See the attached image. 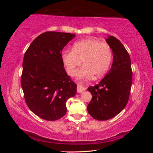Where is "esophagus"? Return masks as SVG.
Returning <instances> with one entry per match:
<instances>
[{
    "instance_id": "34e87169",
    "label": "esophagus",
    "mask_w": 153,
    "mask_h": 153,
    "mask_svg": "<svg viewBox=\"0 0 153 153\" xmlns=\"http://www.w3.org/2000/svg\"><path fill=\"white\" fill-rule=\"evenodd\" d=\"M86 90V88L83 87L81 85H77V92L78 93H81L83 91H84V90Z\"/></svg>"
}]
</instances>
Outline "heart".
<instances>
[{
  "label": "heart",
  "mask_w": 153,
  "mask_h": 153,
  "mask_svg": "<svg viewBox=\"0 0 153 153\" xmlns=\"http://www.w3.org/2000/svg\"><path fill=\"white\" fill-rule=\"evenodd\" d=\"M110 46L94 38H86L74 44L72 51L65 50L61 58L67 73L74 76L83 61L84 66L78 73L79 79L100 77L107 73L112 61Z\"/></svg>",
  "instance_id": "b5f03b06"
}]
</instances>
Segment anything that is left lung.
Here are the masks:
<instances>
[{
	"label": "left lung",
	"instance_id": "1",
	"mask_svg": "<svg viewBox=\"0 0 153 153\" xmlns=\"http://www.w3.org/2000/svg\"><path fill=\"white\" fill-rule=\"evenodd\" d=\"M106 41L113 52V63L108 73L98 84L90 86L92 100L88 112L95 120L105 121L118 115L128 103L132 82L129 55L120 40L112 36Z\"/></svg>",
	"mask_w": 153,
	"mask_h": 153
}]
</instances>
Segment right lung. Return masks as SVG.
Listing matches in <instances>:
<instances>
[{
	"instance_id": "add662e5",
	"label": "right lung",
	"mask_w": 153,
	"mask_h": 153,
	"mask_svg": "<svg viewBox=\"0 0 153 153\" xmlns=\"http://www.w3.org/2000/svg\"><path fill=\"white\" fill-rule=\"evenodd\" d=\"M75 36L46 32L35 38L25 53L21 83L25 102L45 120L63 117L67 100L76 94L77 85L67 74L61 58L65 46Z\"/></svg>"
}]
</instances>
